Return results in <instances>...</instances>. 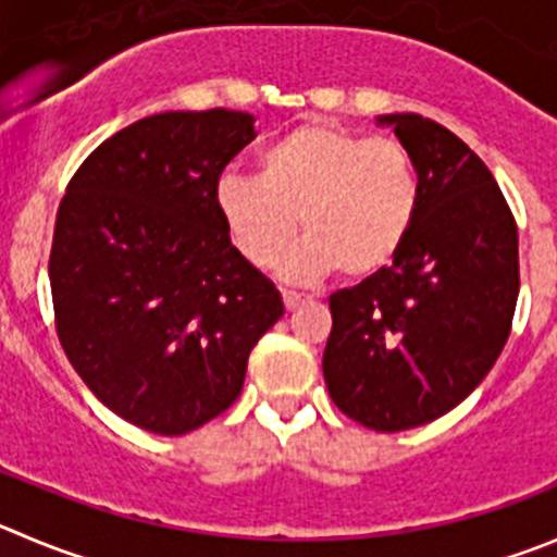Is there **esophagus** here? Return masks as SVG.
<instances>
[{
    "instance_id": "esophagus-1",
    "label": "esophagus",
    "mask_w": 557,
    "mask_h": 557,
    "mask_svg": "<svg viewBox=\"0 0 557 557\" xmlns=\"http://www.w3.org/2000/svg\"><path fill=\"white\" fill-rule=\"evenodd\" d=\"M282 298H284V309H287V311H295V309H298L300 304H306L304 295H298V293H287V289H284V293H282Z\"/></svg>"
}]
</instances>
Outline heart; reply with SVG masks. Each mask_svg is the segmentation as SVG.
I'll return each mask as SVG.
<instances>
[{"instance_id":"b5f03b06","label":"heart","mask_w":557,"mask_h":557,"mask_svg":"<svg viewBox=\"0 0 557 557\" xmlns=\"http://www.w3.org/2000/svg\"><path fill=\"white\" fill-rule=\"evenodd\" d=\"M416 163L394 139H367L306 123L259 156V177L224 174L215 208L237 251L268 268L298 232L309 235L278 262V275L314 284L344 268L352 278L399 257L418 213Z\"/></svg>"}]
</instances>
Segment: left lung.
<instances>
[{"label":"left lung","mask_w":557,"mask_h":557,"mask_svg":"<svg viewBox=\"0 0 557 557\" xmlns=\"http://www.w3.org/2000/svg\"><path fill=\"white\" fill-rule=\"evenodd\" d=\"M421 196L399 257L331 295L322 355L331 399L374 432L446 416L495 367L520 295L517 224L479 156L421 114H380Z\"/></svg>","instance_id":"8db88e82"}]
</instances>
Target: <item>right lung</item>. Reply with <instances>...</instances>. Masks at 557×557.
I'll use <instances>...</instances> for the list:
<instances>
[{"mask_svg": "<svg viewBox=\"0 0 557 557\" xmlns=\"http://www.w3.org/2000/svg\"><path fill=\"white\" fill-rule=\"evenodd\" d=\"M246 111H161L106 139L67 185L49 259L57 333L87 388L152 434L194 432L240 396L278 289L215 208Z\"/></svg>", "mask_w": 557, "mask_h": 557, "instance_id": "right-lung-1", "label": "right lung"}]
</instances>
